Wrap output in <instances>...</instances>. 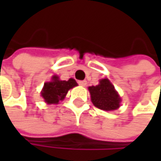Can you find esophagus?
<instances>
[{"mask_svg": "<svg viewBox=\"0 0 161 161\" xmlns=\"http://www.w3.org/2000/svg\"><path fill=\"white\" fill-rule=\"evenodd\" d=\"M78 84L82 86H86V80H82V81H78Z\"/></svg>", "mask_w": 161, "mask_h": 161, "instance_id": "34e87169", "label": "esophagus"}]
</instances>
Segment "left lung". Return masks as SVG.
<instances>
[{
  "label": "left lung",
  "instance_id": "left-lung-1",
  "mask_svg": "<svg viewBox=\"0 0 161 161\" xmlns=\"http://www.w3.org/2000/svg\"><path fill=\"white\" fill-rule=\"evenodd\" d=\"M92 103L99 109L114 111L120 106V96L115 91L114 86L107 78L100 80L97 86H88Z\"/></svg>",
  "mask_w": 161,
  "mask_h": 161
}]
</instances>
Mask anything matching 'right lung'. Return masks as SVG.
<instances>
[{"instance_id": "add662e5", "label": "right lung", "mask_w": 161, "mask_h": 161, "mask_svg": "<svg viewBox=\"0 0 161 161\" xmlns=\"http://www.w3.org/2000/svg\"><path fill=\"white\" fill-rule=\"evenodd\" d=\"M77 86L76 81L70 78L68 81L59 80L58 75L52 76L50 82H47L44 85L41 96L45 102L48 104H57L59 101L64 100L69 89Z\"/></svg>"}]
</instances>
